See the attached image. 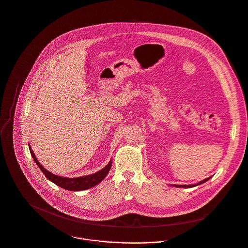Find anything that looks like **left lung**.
<instances>
[{
  "label": "left lung",
  "instance_id": "left-lung-1",
  "mask_svg": "<svg viewBox=\"0 0 248 248\" xmlns=\"http://www.w3.org/2000/svg\"><path fill=\"white\" fill-rule=\"evenodd\" d=\"M208 179H209V177H208V178H205V179H203L202 181L199 182V183H198V184H196V185H177V186H178V187H185V188H186V187H189V188H190V187H194V186H197V185H199V184H202V183H203V182L207 181Z\"/></svg>",
  "mask_w": 248,
  "mask_h": 248
}]
</instances>
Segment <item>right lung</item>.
Listing matches in <instances>:
<instances>
[{"mask_svg":"<svg viewBox=\"0 0 248 248\" xmlns=\"http://www.w3.org/2000/svg\"><path fill=\"white\" fill-rule=\"evenodd\" d=\"M29 148H30V152H31V155H32L34 161L36 162L38 167L41 169V170L44 172V174L46 176V178L48 180L52 181L53 183H55L56 185L64 188L66 190H70V191H82V190H86V189H89V188L97 185L108 175V173L111 168V161H110L108 164V166H106L103 170H101L93 174H90V175L76 177V178H68V177L58 176V175H55V174L51 173L50 171L46 170L40 164L38 159L36 158L30 145H29Z\"/></svg>","mask_w":248,"mask_h":248,"instance_id":"1","label":"right lung"}]
</instances>
